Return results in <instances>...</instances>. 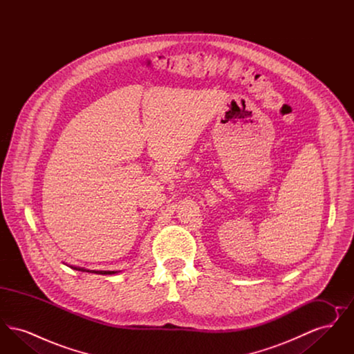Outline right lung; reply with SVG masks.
I'll list each match as a JSON object with an SVG mask.
<instances>
[{
	"instance_id": "obj_1",
	"label": "right lung",
	"mask_w": 354,
	"mask_h": 354,
	"mask_svg": "<svg viewBox=\"0 0 354 354\" xmlns=\"http://www.w3.org/2000/svg\"><path fill=\"white\" fill-rule=\"evenodd\" d=\"M66 266L70 267V268H73V270H81V272H90V273H97V274H115V273L120 272V270H90L82 268V267H77V266H70V264H66Z\"/></svg>"
}]
</instances>
